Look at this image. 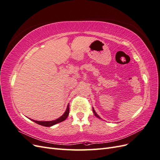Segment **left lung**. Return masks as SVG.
<instances>
[{
    "mask_svg": "<svg viewBox=\"0 0 160 160\" xmlns=\"http://www.w3.org/2000/svg\"><path fill=\"white\" fill-rule=\"evenodd\" d=\"M93 113H94V115L96 116V117L97 118H99V119H101V118L99 117V116L98 115V114H97V113L95 112V109H93Z\"/></svg>",
    "mask_w": 160,
    "mask_h": 160,
    "instance_id": "left-lung-1",
    "label": "left lung"
}]
</instances>
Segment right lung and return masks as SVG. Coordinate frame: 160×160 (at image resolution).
Masks as SVG:
<instances>
[{
  "instance_id": "right-lung-1",
  "label": "right lung",
  "mask_w": 160,
  "mask_h": 160,
  "mask_svg": "<svg viewBox=\"0 0 160 160\" xmlns=\"http://www.w3.org/2000/svg\"><path fill=\"white\" fill-rule=\"evenodd\" d=\"M69 113V105H67V108L66 109V111H65V113H63V115H62L59 118H58L55 120H52V121H46V122H42V121H36V120H33L31 119L32 122H35L36 123L42 125V126H45V127H51L52 126L58 123H60L63 122L64 120H65L67 119V118L68 117Z\"/></svg>"
}]
</instances>
